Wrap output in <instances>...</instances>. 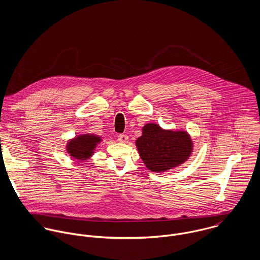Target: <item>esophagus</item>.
<instances>
[{"mask_svg": "<svg viewBox=\"0 0 260 260\" xmlns=\"http://www.w3.org/2000/svg\"><path fill=\"white\" fill-rule=\"evenodd\" d=\"M128 140H129V138H128V136L125 135V134H120V135L118 136V141H119L120 143H127Z\"/></svg>", "mask_w": 260, "mask_h": 260, "instance_id": "34e87169", "label": "esophagus"}]
</instances>
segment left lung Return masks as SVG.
<instances>
[{"instance_id":"1","label":"left lung","mask_w":260,"mask_h":260,"mask_svg":"<svg viewBox=\"0 0 260 260\" xmlns=\"http://www.w3.org/2000/svg\"><path fill=\"white\" fill-rule=\"evenodd\" d=\"M136 147L149 170L159 173L187 161L193 143L186 131L164 130L158 124L149 123L142 128Z\"/></svg>"}]
</instances>
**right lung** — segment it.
Masks as SVG:
<instances>
[{
  "instance_id": "add662e5",
  "label": "right lung",
  "mask_w": 260,
  "mask_h": 260,
  "mask_svg": "<svg viewBox=\"0 0 260 260\" xmlns=\"http://www.w3.org/2000/svg\"><path fill=\"white\" fill-rule=\"evenodd\" d=\"M101 140L100 136L94 134H81L68 141L66 150L73 159L84 161L94 154Z\"/></svg>"
}]
</instances>
